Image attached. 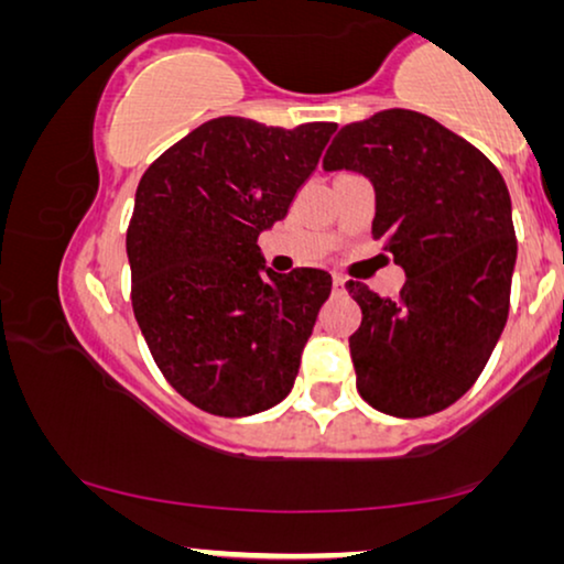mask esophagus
Segmentation results:
<instances>
[{"instance_id": "obj_1", "label": "esophagus", "mask_w": 564, "mask_h": 564, "mask_svg": "<svg viewBox=\"0 0 564 564\" xmlns=\"http://www.w3.org/2000/svg\"><path fill=\"white\" fill-rule=\"evenodd\" d=\"M332 283H335V289H337V291H345V283H347V279H345L343 273H335V275H332Z\"/></svg>"}]
</instances>
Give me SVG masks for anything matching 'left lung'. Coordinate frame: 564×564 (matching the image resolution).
Returning <instances> with one entry per match:
<instances>
[{
    "label": "left lung",
    "mask_w": 564,
    "mask_h": 564,
    "mask_svg": "<svg viewBox=\"0 0 564 564\" xmlns=\"http://www.w3.org/2000/svg\"><path fill=\"white\" fill-rule=\"evenodd\" d=\"M343 169L370 178L372 237L406 271L399 299L347 283L362 308L358 391L383 414H437L470 391L509 319V188L478 148L411 109L345 124L324 155V171Z\"/></svg>",
    "instance_id": "8db88e82"
}]
</instances>
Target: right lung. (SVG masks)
Listing matches in <instances>:
<instances>
[{"label":"right lung","mask_w":564,"mask_h":564,"mask_svg":"<svg viewBox=\"0 0 564 564\" xmlns=\"http://www.w3.org/2000/svg\"><path fill=\"white\" fill-rule=\"evenodd\" d=\"M335 122L217 117L142 173L127 227L132 312L165 380L214 416H250L296 380L332 275L273 273L258 237L289 214Z\"/></svg>","instance_id":"1"}]
</instances>
